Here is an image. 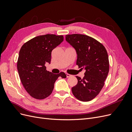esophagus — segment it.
Listing matches in <instances>:
<instances>
[{
	"label": "esophagus",
	"instance_id": "obj_1",
	"mask_svg": "<svg viewBox=\"0 0 132 132\" xmlns=\"http://www.w3.org/2000/svg\"><path fill=\"white\" fill-rule=\"evenodd\" d=\"M66 75H67V78L71 77V76H72L71 75H70V74H66Z\"/></svg>",
	"mask_w": 132,
	"mask_h": 132
}]
</instances>
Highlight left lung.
Segmentation results:
<instances>
[{"label": "left lung", "mask_w": 132, "mask_h": 132, "mask_svg": "<svg viewBox=\"0 0 132 132\" xmlns=\"http://www.w3.org/2000/svg\"><path fill=\"white\" fill-rule=\"evenodd\" d=\"M65 40L77 52V65L85 70L82 79L76 76L78 83L71 91L79 100L89 101L100 92L109 73V61L106 50L95 39L85 35H67Z\"/></svg>", "instance_id": "8db88e82"}]
</instances>
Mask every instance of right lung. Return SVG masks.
I'll return each mask as SVG.
<instances>
[{
  "label": "right lung",
  "mask_w": 132,
  "mask_h": 132,
  "mask_svg": "<svg viewBox=\"0 0 132 132\" xmlns=\"http://www.w3.org/2000/svg\"><path fill=\"white\" fill-rule=\"evenodd\" d=\"M63 36L47 34L34 37L23 45L19 52L17 63L21 81L32 97L41 100L52 93L59 77L65 78L63 72L54 74L46 70L50 64L52 51L64 40Z\"/></svg>",
  "instance_id": "right-lung-1"
}]
</instances>
